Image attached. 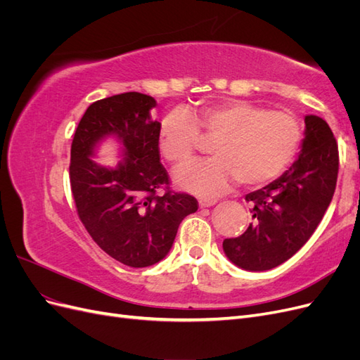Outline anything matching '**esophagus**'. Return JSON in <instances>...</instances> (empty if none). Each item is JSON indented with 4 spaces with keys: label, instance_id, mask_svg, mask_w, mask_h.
Wrapping results in <instances>:
<instances>
[{
    "label": "esophagus",
    "instance_id": "obj_1",
    "mask_svg": "<svg viewBox=\"0 0 360 360\" xmlns=\"http://www.w3.org/2000/svg\"><path fill=\"white\" fill-rule=\"evenodd\" d=\"M217 201L216 200H207V198H200L198 201V205L201 207V209H205V207H212L214 205Z\"/></svg>",
    "mask_w": 360,
    "mask_h": 360
}]
</instances>
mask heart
Returning a JSON list of instances; mask_svg holds the SVG:
<instances>
[{"instance_id":"b5f03b06","label":"heart","mask_w":360,"mask_h":360,"mask_svg":"<svg viewBox=\"0 0 360 360\" xmlns=\"http://www.w3.org/2000/svg\"><path fill=\"white\" fill-rule=\"evenodd\" d=\"M201 138L215 139L210 147L214 158L179 169L176 183L201 197H216L238 180L255 188L279 177L297 153L302 127L288 112L230 99L200 108L195 118L183 111L167 114L159 127L160 155L174 167L188 165Z\"/></svg>"}]
</instances>
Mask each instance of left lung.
I'll return each mask as SVG.
<instances>
[{"label": "left lung", "instance_id": "left-lung-1", "mask_svg": "<svg viewBox=\"0 0 360 360\" xmlns=\"http://www.w3.org/2000/svg\"><path fill=\"white\" fill-rule=\"evenodd\" d=\"M338 167V146L329 124L304 115V138L299 158L281 177L246 195L254 222L222 248L237 267L263 271L291 258L309 240L332 201Z\"/></svg>", "mask_w": 360, "mask_h": 360}]
</instances>
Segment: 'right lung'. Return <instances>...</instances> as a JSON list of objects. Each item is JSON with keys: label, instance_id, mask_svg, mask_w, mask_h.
Returning a JSON list of instances; mask_svg holds the SVG:
<instances>
[{"label": "right lung", "instance_id": "obj_1", "mask_svg": "<svg viewBox=\"0 0 360 360\" xmlns=\"http://www.w3.org/2000/svg\"><path fill=\"white\" fill-rule=\"evenodd\" d=\"M151 96L129 91L86 108L70 150V186L79 219L105 252L129 267H148L167 257L180 222L198 210L188 193L169 191L159 156V122ZM106 137L124 158L103 167L92 158ZM167 187L163 195L157 189Z\"/></svg>", "mask_w": 360, "mask_h": 360}]
</instances>
